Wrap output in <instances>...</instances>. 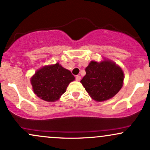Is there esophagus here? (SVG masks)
I'll use <instances>...</instances> for the list:
<instances>
[{
	"mask_svg": "<svg viewBox=\"0 0 150 150\" xmlns=\"http://www.w3.org/2000/svg\"><path fill=\"white\" fill-rule=\"evenodd\" d=\"M75 79H76L77 81H80L81 80V77L80 75H76V77H75Z\"/></svg>",
	"mask_w": 150,
	"mask_h": 150,
	"instance_id": "obj_1",
	"label": "esophagus"
}]
</instances>
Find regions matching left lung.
I'll return each mask as SVG.
<instances>
[{
    "instance_id": "obj_1",
    "label": "left lung",
    "mask_w": 150,
    "mask_h": 150,
    "mask_svg": "<svg viewBox=\"0 0 150 150\" xmlns=\"http://www.w3.org/2000/svg\"><path fill=\"white\" fill-rule=\"evenodd\" d=\"M86 75L80 81L94 100L103 101L111 99L123 86V70L112 61H91L85 68Z\"/></svg>"
}]
</instances>
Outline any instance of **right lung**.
I'll return each mask as SVG.
<instances>
[{
	"label": "right lung",
	"mask_w": 150,
	"mask_h": 150,
	"mask_svg": "<svg viewBox=\"0 0 150 150\" xmlns=\"http://www.w3.org/2000/svg\"><path fill=\"white\" fill-rule=\"evenodd\" d=\"M74 80L71 72L57 63L38 70L31 79V83L37 97L46 101H55Z\"/></svg>",
	"instance_id": "1"
}]
</instances>
